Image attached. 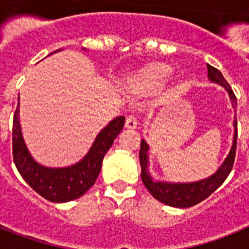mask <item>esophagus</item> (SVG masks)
<instances>
[{
	"label": "esophagus",
	"instance_id": "esophagus-1",
	"mask_svg": "<svg viewBox=\"0 0 249 249\" xmlns=\"http://www.w3.org/2000/svg\"><path fill=\"white\" fill-rule=\"evenodd\" d=\"M137 118H136V116H128V117L126 118V123H124V126H126V128L128 129H136L137 128Z\"/></svg>",
	"mask_w": 249,
	"mask_h": 249
}]
</instances>
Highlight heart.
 Instances as JSON below:
<instances>
[{"label":"heart","instance_id":"b5f03b06","mask_svg":"<svg viewBox=\"0 0 249 249\" xmlns=\"http://www.w3.org/2000/svg\"><path fill=\"white\" fill-rule=\"evenodd\" d=\"M171 76L172 68L164 63H156L141 72L137 82L144 89H160Z\"/></svg>","mask_w":249,"mask_h":249}]
</instances>
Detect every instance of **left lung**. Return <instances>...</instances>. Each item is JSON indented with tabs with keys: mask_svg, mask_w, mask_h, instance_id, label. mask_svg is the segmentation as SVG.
Instances as JSON below:
<instances>
[{
	"mask_svg": "<svg viewBox=\"0 0 249 249\" xmlns=\"http://www.w3.org/2000/svg\"><path fill=\"white\" fill-rule=\"evenodd\" d=\"M208 70V80L212 83L222 86L228 96H230L232 107L236 111L237 107V98L233 93L231 86L224 80L223 74L217 70L212 67L211 65H207ZM233 141L232 147L228 152L227 157L224 158L223 163L218 167L213 175L210 177L199 179L196 182H186V183H176V182H166L158 181L152 177L149 173V146L146 141H141V151H140V163H141V178L142 182L148 190V192L155 197L157 201L167 204V206L176 207V208H188L195 204L199 203L207 197H210L228 177V175L232 171L233 162H234V156H236V147H237V120L234 117L233 121Z\"/></svg>",
	"mask_w": 249,
	"mask_h": 249,
	"instance_id": "1",
	"label": "left lung"
}]
</instances>
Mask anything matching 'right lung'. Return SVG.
Instances as JSON below:
<instances>
[{"mask_svg":"<svg viewBox=\"0 0 249 249\" xmlns=\"http://www.w3.org/2000/svg\"><path fill=\"white\" fill-rule=\"evenodd\" d=\"M123 124V116L113 118L101 129L89 151L77 163L67 167H46L32 157L26 146L19 123V105H17L12 127L13 160L22 178L43 198L54 203L73 201L94 184L102 168L103 157L122 131Z\"/></svg>","mask_w":249,"mask_h":249,"instance_id":"right-lung-1","label":"right lung"}]
</instances>
